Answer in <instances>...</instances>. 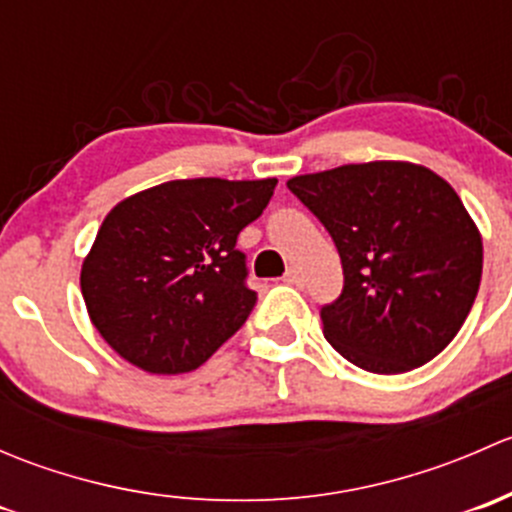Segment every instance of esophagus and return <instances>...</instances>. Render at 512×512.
Returning <instances> with one entry per match:
<instances>
[{
    "mask_svg": "<svg viewBox=\"0 0 512 512\" xmlns=\"http://www.w3.org/2000/svg\"><path fill=\"white\" fill-rule=\"evenodd\" d=\"M285 282L287 285H294V287H302V272L294 270V267H289V270L285 272Z\"/></svg>",
    "mask_w": 512,
    "mask_h": 512,
    "instance_id": "34e87169",
    "label": "esophagus"
}]
</instances>
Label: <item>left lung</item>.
Instances as JSON below:
<instances>
[{"mask_svg":"<svg viewBox=\"0 0 512 512\" xmlns=\"http://www.w3.org/2000/svg\"><path fill=\"white\" fill-rule=\"evenodd\" d=\"M287 188L327 227L344 287L324 337L354 366L401 374L441 354L480 287L483 242L456 190L401 160L297 175Z\"/></svg>","mask_w":512,"mask_h":512,"instance_id":"8db88e82","label":"left lung"}]
</instances>
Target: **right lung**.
Segmentation results:
<instances>
[{
    "instance_id": "obj_1",
    "label": "right lung",
    "mask_w": 512,
    "mask_h": 512,
    "mask_svg": "<svg viewBox=\"0 0 512 512\" xmlns=\"http://www.w3.org/2000/svg\"><path fill=\"white\" fill-rule=\"evenodd\" d=\"M275 185L170 180L121 200L81 267L86 309L111 349L151 374H185L218 352L257 302L235 245Z\"/></svg>"
}]
</instances>
